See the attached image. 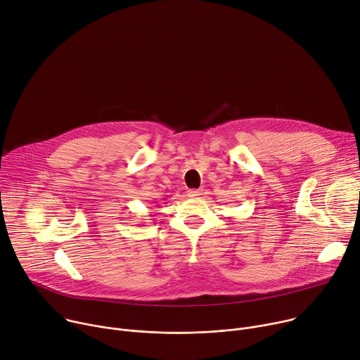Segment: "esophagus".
Here are the masks:
<instances>
[{
    "mask_svg": "<svg viewBox=\"0 0 360 360\" xmlns=\"http://www.w3.org/2000/svg\"><path fill=\"white\" fill-rule=\"evenodd\" d=\"M186 193H188V197H200L202 191L201 189H188Z\"/></svg>",
    "mask_w": 360,
    "mask_h": 360,
    "instance_id": "esophagus-1",
    "label": "esophagus"
}]
</instances>
